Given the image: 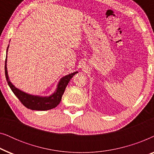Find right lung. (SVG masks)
Returning <instances> with one entry per match:
<instances>
[{
    "mask_svg": "<svg viewBox=\"0 0 154 154\" xmlns=\"http://www.w3.org/2000/svg\"><path fill=\"white\" fill-rule=\"evenodd\" d=\"M9 48V45L7 48V53H6V60L5 65V77L8 85L10 86V89L13 92L22 104L29 109L36 111H47L50 109H54L60 104L62 100V97L64 94L66 87L68 85L69 82L70 81L73 75L75 73H79L78 71L69 73L68 75H64L61 78L60 81L57 85V88L53 93L49 96H40L35 95V94H31L26 93L22 90L16 88L13 84L11 83L9 79V75L8 73L7 69V57H8V50Z\"/></svg>",
    "mask_w": 154,
    "mask_h": 154,
    "instance_id": "right-lung-1",
    "label": "right lung"
}]
</instances>
